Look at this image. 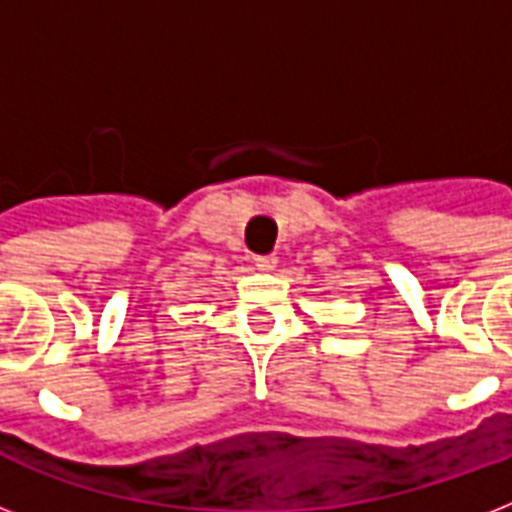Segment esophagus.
<instances>
[{"label":"esophagus","mask_w":512,"mask_h":512,"mask_svg":"<svg viewBox=\"0 0 512 512\" xmlns=\"http://www.w3.org/2000/svg\"><path fill=\"white\" fill-rule=\"evenodd\" d=\"M255 265H257V271L271 273L273 268H276V255H257Z\"/></svg>","instance_id":"34e87169"}]
</instances>
